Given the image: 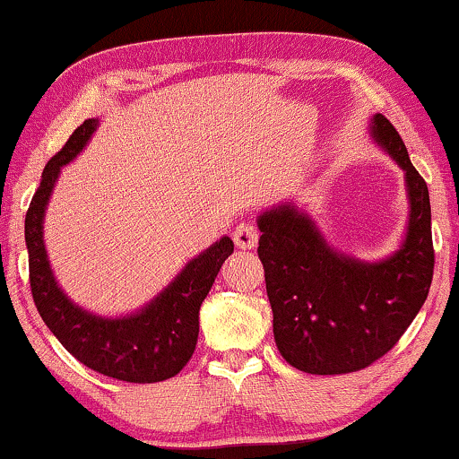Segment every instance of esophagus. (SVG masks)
<instances>
[{
	"label": "esophagus",
	"mask_w": 459,
	"mask_h": 459,
	"mask_svg": "<svg viewBox=\"0 0 459 459\" xmlns=\"http://www.w3.org/2000/svg\"><path fill=\"white\" fill-rule=\"evenodd\" d=\"M234 242L238 248H242V251H248V248H255L259 242V231L255 225L251 223H240L236 225L234 230Z\"/></svg>",
	"instance_id": "1"
}]
</instances>
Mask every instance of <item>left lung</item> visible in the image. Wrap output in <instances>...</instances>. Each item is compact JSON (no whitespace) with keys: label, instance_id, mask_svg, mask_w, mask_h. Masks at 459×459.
Wrapping results in <instances>:
<instances>
[{"label":"left lung","instance_id":"left-lung-1","mask_svg":"<svg viewBox=\"0 0 459 459\" xmlns=\"http://www.w3.org/2000/svg\"><path fill=\"white\" fill-rule=\"evenodd\" d=\"M368 136L404 175L409 215L396 251L359 259L326 240L306 208L282 200L259 212V259L282 359L312 375L365 368L384 356L424 306L432 282V215L428 186L382 113Z\"/></svg>","mask_w":459,"mask_h":459}]
</instances>
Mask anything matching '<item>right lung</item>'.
<instances>
[{
  "label": "right lung",
  "instance_id": "1",
  "mask_svg": "<svg viewBox=\"0 0 459 459\" xmlns=\"http://www.w3.org/2000/svg\"><path fill=\"white\" fill-rule=\"evenodd\" d=\"M99 124V117H88L74 130L63 150L46 164L27 211L25 242L33 301L52 335L88 368L122 382H164L192 359L200 331V306L223 261L234 253V242L230 236L219 238L189 259L158 295L128 314L105 316L71 299L48 259L44 219L63 166L86 150Z\"/></svg>",
  "mask_w": 459,
  "mask_h": 459
}]
</instances>
